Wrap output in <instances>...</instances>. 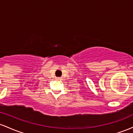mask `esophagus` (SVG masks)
Here are the masks:
<instances>
[{"label": "esophagus", "mask_w": 133, "mask_h": 133, "mask_svg": "<svg viewBox=\"0 0 133 133\" xmlns=\"http://www.w3.org/2000/svg\"><path fill=\"white\" fill-rule=\"evenodd\" d=\"M60 79V77H57V79Z\"/></svg>", "instance_id": "obj_1"}]
</instances>
